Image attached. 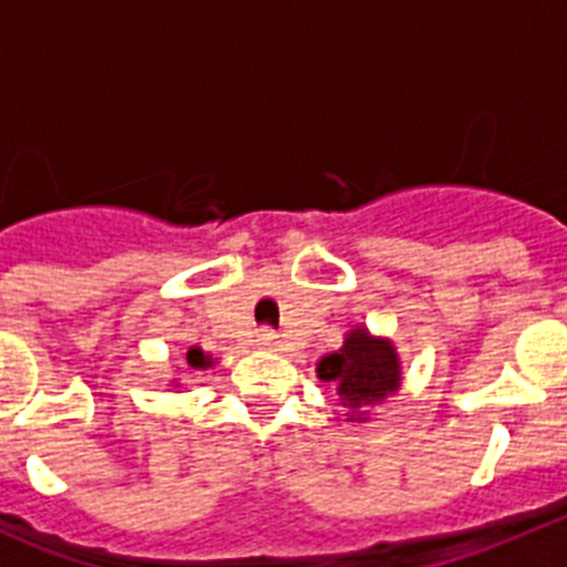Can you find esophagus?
I'll list each match as a JSON object with an SVG mask.
<instances>
[{"mask_svg": "<svg viewBox=\"0 0 567 567\" xmlns=\"http://www.w3.org/2000/svg\"><path fill=\"white\" fill-rule=\"evenodd\" d=\"M255 346H258V349H267V352H275L280 346V340L272 329H260V332L255 334Z\"/></svg>", "mask_w": 567, "mask_h": 567, "instance_id": "esophagus-1", "label": "esophagus"}]
</instances>
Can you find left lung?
I'll use <instances>...</instances> for the list:
<instances>
[{
	"mask_svg": "<svg viewBox=\"0 0 567 567\" xmlns=\"http://www.w3.org/2000/svg\"><path fill=\"white\" fill-rule=\"evenodd\" d=\"M318 378L332 383L346 423H369V409L392 398L403 383L400 354L389 338H378L365 327H354L343 334L338 352L318 360Z\"/></svg>",
	"mask_w": 567,
	"mask_h": 567,
	"instance_id": "8db88e82",
	"label": "left lung"
}]
</instances>
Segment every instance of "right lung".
I'll use <instances>...</instances> for the list:
<instances>
[{
    "label": "right lung",
    "instance_id": "1",
    "mask_svg": "<svg viewBox=\"0 0 567 567\" xmlns=\"http://www.w3.org/2000/svg\"><path fill=\"white\" fill-rule=\"evenodd\" d=\"M184 363H187L189 369H209V365H213V358H209V354L204 352L202 346H189L187 354H184ZM169 385H175V389H182L178 378L169 380Z\"/></svg>",
    "mask_w": 567,
    "mask_h": 567
}]
</instances>
